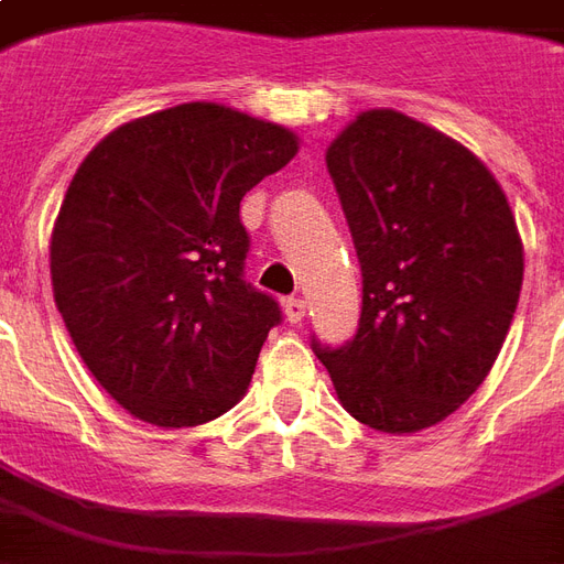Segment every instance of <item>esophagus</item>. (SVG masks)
<instances>
[{
	"label": "esophagus",
	"instance_id": "esophagus-1",
	"mask_svg": "<svg viewBox=\"0 0 564 564\" xmlns=\"http://www.w3.org/2000/svg\"><path fill=\"white\" fill-rule=\"evenodd\" d=\"M283 314L290 323H302L305 319V299L302 295H290L286 302H283Z\"/></svg>",
	"mask_w": 564,
	"mask_h": 564
}]
</instances>
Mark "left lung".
Wrapping results in <instances>:
<instances>
[{"mask_svg":"<svg viewBox=\"0 0 564 564\" xmlns=\"http://www.w3.org/2000/svg\"><path fill=\"white\" fill-rule=\"evenodd\" d=\"M362 269L359 329L314 354L344 411L404 435L484 383L520 302L522 241L505 189L459 141L390 108L326 150Z\"/></svg>","mask_w":564,"mask_h":564,"instance_id":"8db88e82","label":"left lung"}]
</instances>
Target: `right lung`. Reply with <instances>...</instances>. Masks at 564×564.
I'll return each mask as SVG.
<instances>
[{
	"instance_id": "obj_1",
	"label": "right lung",
	"mask_w": 564,
	"mask_h": 564,
	"mask_svg": "<svg viewBox=\"0 0 564 564\" xmlns=\"http://www.w3.org/2000/svg\"><path fill=\"white\" fill-rule=\"evenodd\" d=\"M295 150L278 123L186 102L123 123L80 162L51 238L54 299L132 416L202 425L247 392L281 307L245 281L238 210Z\"/></svg>"
}]
</instances>
